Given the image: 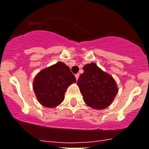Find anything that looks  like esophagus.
Here are the masks:
<instances>
[{"label": "esophagus", "mask_w": 149, "mask_h": 149, "mask_svg": "<svg viewBox=\"0 0 149 149\" xmlns=\"http://www.w3.org/2000/svg\"><path fill=\"white\" fill-rule=\"evenodd\" d=\"M75 76H76V80H78V79H79V73H77V74L75 75Z\"/></svg>", "instance_id": "esophagus-1"}]
</instances>
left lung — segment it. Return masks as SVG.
Instances as JSON below:
<instances>
[{
	"mask_svg": "<svg viewBox=\"0 0 149 149\" xmlns=\"http://www.w3.org/2000/svg\"><path fill=\"white\" fill-rule=\"evenodd\" d=\"M83 69L84 73L79 76L77 84L85 103L95 109L106 108L118 92L114 79L95 63L85 65Z\"/></svg>",
	"mask_w": 149,
	"mask_h": 149,
	"instance_id": "obj_1",
	"label": "left lung"
}]
</instances>
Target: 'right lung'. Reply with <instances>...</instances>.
Instances as JSON below:
<instances>
[{
  "instance_id": "obj_1",
  "label": "right lung",
  "mask_w": 149,
  "mask_h": 149,
  "mask_svg": "<svg viewBox=\"0 0 149 149\" xmlns=\"http://www.w3.org/2000/svg\"><path fill=\"white\" fill-rule=\"evenodd\" d=\"M76 82V78L70 68L65 63L58 62L36 75L33 89L41 105L54 108L64 100L67 88Z\"/></svg>"
}]
</instances>
